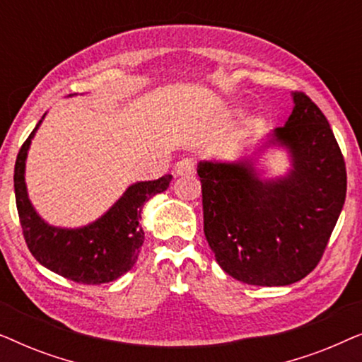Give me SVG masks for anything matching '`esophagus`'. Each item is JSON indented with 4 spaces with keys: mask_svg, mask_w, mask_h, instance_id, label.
Returning <instances> with one entry per match:
<instances>
[{
    "mask_svg": "<svg viewBox=\"0 0 362 362\" xmlns=\"http://www.w3.org/2000/svg\"><path fill=\"white\" fill-rule=\"evenodd\" d=\"M175 173L177 176H191L196 173V161L192 158H182L176 163Z\"/></svg>",
    "mask_w": 362,
    "mask_h": 362,
    "instance_id": "34e87169",
    "label": "esophagus"
}]
</instances>
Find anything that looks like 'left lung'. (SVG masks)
Here are the masks:
<instances>
[{
  "mask_svg": "<svg viewBox=\"0 0 362 362\" xmlns=\"http://www.w3.org/2000/svg\"><path fill=\"white\" fill-rule=\"evenodd\" d=\"M274 143L293 170L262 181L250 161L199 163L204 235L221 269L249 285L285 286L320 264L346 199V163L334 133L305 92Z\"/></svg>",
  "mask_w": 362,
  "mask_h": 362,
  "instance_id": "8db88e82",
  "label": "left lung"
}]
</instances>
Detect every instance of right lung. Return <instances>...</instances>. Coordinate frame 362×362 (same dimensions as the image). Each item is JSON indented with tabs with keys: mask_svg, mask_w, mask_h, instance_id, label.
Masks as SVG:
<instances>
[{
	"mask_svg": "<svg viewBox=\"0 0 362 362\" xmlns=\"http://www.w3.org/2000/svg\"><path fill=\"white\" fill-rule=\"evenodd\" d=\"M23 143L14 165V194L24 240L39 264L64 279L83 285L117 280L136 264L145 232L141 209L148 199L166 191L171 175L128 187L105 216L82 229H57L44 222L33 209L24 185V161L37 127Z\"/></svg>",
	"mask_w": 362,
	"mask_h": 362,
	"instance_id": "1",
	"label": "right lung"
}]
</instances>
